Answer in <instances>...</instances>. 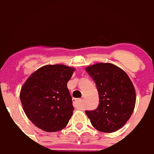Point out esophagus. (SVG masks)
<instances>
[{"instance_id": "1", "label": "esophagus", "mask_w": 154, "mask_h": 154, "mask_svg": "<svg viewBox=\"0 0 154 154\" xmlns=\"http://www.w3.org/2000/svg\"><path fill=\"white\" fill-rule=\"evenodd\" d=\"M81 101L82 99H76L74 100V106L75 107V108H79L80 106H81Z\"/></svg>"}]
</instances>
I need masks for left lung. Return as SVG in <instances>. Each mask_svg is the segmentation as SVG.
Here are the masks:
<instances>
[{
    "mask_svg": "<svg viewBox=\"0 0 154 154\" xmlns=\"http://www.w3.org/2000/svg\"><path fill=\"white\" fill-rule=\"evenodd\" d=\"M96 84L99 104L85 111L92 126L103 133L119 130L129 120L136 104V91L130 77L112 63H96L85 68Z\"/></svg>",
    "mask_w": 154,
    "mask_h": 154,
    "instance_id": "8db88e82",
    "label": "left lung"
}]
</instances>
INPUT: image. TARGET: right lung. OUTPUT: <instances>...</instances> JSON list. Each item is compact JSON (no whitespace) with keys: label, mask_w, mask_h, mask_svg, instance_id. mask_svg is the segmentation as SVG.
Returning a JSON list of instances; mask_svg holds the SVG:
<instances>
[{"label":"right lung","mask_w":154,"mask_h":154,"mask_svg":"<svg viewBox=\"0 0 154 154\" xmlns=\"http://www.w3.org/2000/svg\"><path fill=\"white\" fill-rule=\"evenodd\" d=\"M75 69L47 65L36 70L22 85L20 99L28 119L46 132L67 126L74 107L67 83Z\"/></svg>","instance_id":"right-lung-1"}]
</instances>
